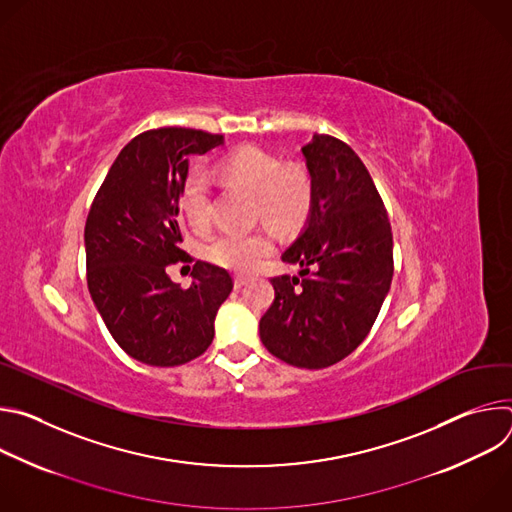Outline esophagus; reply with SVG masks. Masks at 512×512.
Here are the masks:
<instances>
[{"label":"esophagus","instance_id":"obj_1","mask_svg":"<svg viewBox=\"0 0 512 512\" xmlns=\"http://www.w3.org/2000/svg\"><path fill=\"white\" fill-rule=\"evenodd\" d=\"M247 281H249L247 275H235V287H237V289H241Z\"/></svg>","mask_w":512,"mask_h":512}]
</instances>
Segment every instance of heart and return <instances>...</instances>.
Wrapping results in <instances>:
<instances>
[{
	"mask_svg": "<svg viewBox=\"0 0 512 512\" xmlns=\"http://www.w3.org/2000/svg\"><path fill=\"white\" fill-rule=\"evenodd\" d=\"M216 174L227 184L249 190L255 198V216L281 231L302 227L310 216L314 204L310 172L302 166H283L277 156L259 145H243L223 156L216 164ZM180 206L192 229H208L210 180L204 170L188 172L180 188ZM273 249L275 235L269 229L227 231L206 243L204 255L218 267L247 273L259 267Z\"/></svg>",
	"mask_w": 512,
	"mask_h": 512,
	"instance_id": "obj_1",
	"label": "heart"
}]
</instances>
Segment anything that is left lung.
Returning <instances> with one entry per match:
<instances>
[{
    "label": "left lung",
    "instance_id": "8db88e82",
    "mask_svg": "<svg viewBox=\"0 0 512 512\" xmlns=\"http://www.w3.org/2000/svg\"><path fill=\"white\" fill-rule=\"evenodd\" d=\"M314 182L310 221L281 259L300 277H273L275 300L259 322L265 348L298 369H326L371 332L393 279V233L383 198L342 139L304 145Z\"/></svg>",
    "mask_w": 512,
    "mask_h": 512
}]
</instances>
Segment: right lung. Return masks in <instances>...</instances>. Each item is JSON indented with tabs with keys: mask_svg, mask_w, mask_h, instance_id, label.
Listing matches in <instances>:
<instances>
[{
	"mask_svg": "<svg viewBox=\"0 0 512 512\" xmlns=\"http://www.w3.org/2000/svg\"><path fill=\"white\" fill-rule=\"evenodd\" d=\"M223 143V135L160 127L135 135L91 204L85 225L87 285L115 338L135 360L180 367L212 342L214 318L233 289L227 269L196 261L182 289L166 273L192 263L180 247V188L190 156Z\"/></svg>",
	"mask_w": 512,
	"mask_h": 512,
	"instance_id": "1",
	"label": "right lung"
}]
</instances>
